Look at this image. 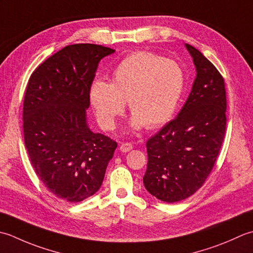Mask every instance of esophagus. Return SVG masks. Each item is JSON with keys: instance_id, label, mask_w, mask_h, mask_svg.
Segmentation results:
<instances>
[{"instance_id": "34e87169", "label": "esophagus", "mask_w": 253, "mask_h": 253, "mask_svg": "<svg viewBox=\"0 0 253 253\" xmlns=\"http://www.w3.org/2000/svg\"><path fill=\"white\" fill-rule=\"evenodd\" d=\"M132 148H133V144L132 143H128V142H126V143L121 144L120 151L123 152V153H126V152H130Z\"/></svg>"}]
</instances>
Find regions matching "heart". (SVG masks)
<instances>
[{"mask_svg": "<svg viewBox=\"0 0 253 253\" xmlns=\"http://www.w3.org/2000/svg\"><path fill=\"white\" fill-rule=\"evenodd\" d=\"M185 74L178 62L140 51L126 56L112 73V83L96 80L89 99L99 125L111 130L126 109L133 113L132 126L155 128L173 117L181 99Z\"/></svg>", "mask_w": 253, "mask_h": 253, "instance_id": "obj_1", "label": "heart"}]
</instances>
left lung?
<instances>
[{
  "instance_id": "obj_1",
  "label": "left lung",
  "mask_w": 253,
  "mask_h": 253,
  "mask_svg": "<svg viewBox=\"0 0 253 253\" xmlns=\"http://www.w3.org/2000/svg\"><path fill=\"white\" fill-rule=\"evenodd\" d=\"M197 77L179 115L146 142L143 182L158 200L191 197L212 171L226 133V88L218 70L190 44Z\"/></svg>"
}]
</instances>
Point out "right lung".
Returning a JSON list of instances; mask_svg holds the SVG:
<instances>
[{
	"label": "right lung",
	"mask_w": 253,
	"mask_h": 253,
	"mask_svg": "<svg viewBox=\"0 0 253 253\" xmlns=\"http://www.w3.org/2000/svg\"><path fill=\"white\" fill-rule=\"evenodd\" d=\"M113 52L99 44L66 45L33 72L26 87L23 130L30 163L44 187L71 203L99 190L117 148L86 123L98 64Z\"/></svg>",
	"instance_id": "add662e5"
}]
</instances>
